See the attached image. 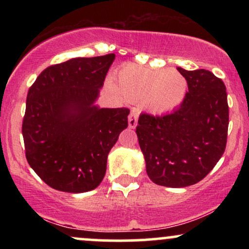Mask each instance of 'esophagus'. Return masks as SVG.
I'll use <instances>...</instances> for the list:
<instances>
[{
	"label": "esophagus",
	"instance_id": "esophagus-1",
	"mask_svg": "<svg viewBox=\"0 0 249 249\" xmlns=\"http://www.w3.org/2000/svg\"><path fill=\"white\" fill-rule=\"evenodd\" d=\"M137 123H138V112L136 110H132L128 116V127L134 128L137 126Z\"/></svg>",
	"mask_w": 249,
	"mask_h": 249
}]
</instances>
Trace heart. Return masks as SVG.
Instances as JSON below:
<instances>
[{
    "label": "heart",
    "mask_w": 249,
    "mask_h": 249,
    "mask_svg": "<svg viewBox=\"0 0 249 249\" xmlns=\"http://www.w3.org/2000/svg\"><path fill=\"white\" fill-rule=\"evenodd\" d=\"M107 87L116 96L142 102L147 112L165 116L181 107L188 85L186 78L177 70L126 64L117 73V84L108 79Z\"/></svg>",
    "instance_id": "heart-1"
}]
</instances>
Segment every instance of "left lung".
Masks as SVG:
<instances>
[{
	"instance_id": "8db88e82",
	"label": "left lung",
	"mask_w": 249,
	"mask_h": 249,
	"mask_svg": "<svg viewBox=\"0 0 249 249\" xmlns=\"http://www.w3.org/2000/svg\"><path fill=\"white\" fill-rule=\"evenodd\" d=\"M177 69L188 85L181 107L161 117L142 113L136 128L148 178L174 188L196 184L213 170L228 130L224 82L208 70Z\"/></svg>"
}]
</instances>
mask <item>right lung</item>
Listing matches in <instances>:
<instances>
[{"label": "right lung", "instance_id": "1", "mask_svg": "<svg viewBox=\"0 0 249 249\" xmlns=\"http://www.w3.org/2000/svg\"><path fill=\"white\" fill-rule=\"evenodd\" d=\"M115 53L77 57L43 70L31 85L22 125L25 157L50 187L83 193L99 186L130 110L96 104Z\"/></svg>", "mask_w": 249, "mask_h": 249}]
</instances>
